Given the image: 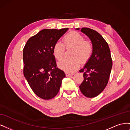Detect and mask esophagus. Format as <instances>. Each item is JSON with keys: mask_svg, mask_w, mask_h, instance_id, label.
I'll use <instances>...</instances> for the list:
<instances>
[{"mask_svg": "<svg viewBox=\"0 0 130 130\" xmlns=\"http://www.w3.org/2000/svg\"><path fill=\"white\" fill-rule=\"evenodd\" d=\"M66 75L67 76H70L72 75H73L74 74H71V73H66Z\"/></svg>", "mask_w": 130, "mask_h": 130, "instance_id": "1", "label": "esophagus"}]
</instances>
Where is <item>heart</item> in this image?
<instances>
[{"instance_id": "b5f03b06", "label": "heart", "mask_w": 130, "mask_h": 130, "mask_svg": "<svg viewBox=\"0 0 130 130\" xmlns=\"http://www.w3.org/2000/svg\"><path fill=\"white\" fill-rule=\"evenodd\" d=\"M64 42L66 46L74 48L72 57L73 58L64 59L58 63L60 69L67 73H73L79 67L80 61H87L91 56L93 50L92 43L85 40V37L77 32H72L64 36ZM65 46L61 41L55 43L53 48L54 55L57 60H61L64 56ZM79 58V59L77 58Z\"/></svg>"}]
</instances>
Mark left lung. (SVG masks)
<instances>
[{
  "mask_svg": "<svg viewBox=\"0 0 130 130\" xmlns=\"http://www.w3.org/2000/svg\"><path fill=\"white\" fill-rule=\"evenodd\" d=\"M81 31L90 39L93 50L91 56L80 70V72L84 73V79L79 87L85 96L94 98L99 95L107 85L112 67L111 52L107 43L97 31L87 27H83Z\"/></svg>",
  "mask_w": 130,
  "mask_h": 130,
  "instance_id": "1",
  "label": "left lung"
}]
</instances>
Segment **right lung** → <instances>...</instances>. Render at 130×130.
<instances>
[{"instance_id": "obj_1", "label": "right lung", "mask_w": 130, "mask_h": 130, "mask_svg": "<svg viewBox=\"0 0 130 130\" xmlns=\"http://www.w3.org/2000/svg\"><path fill=\"white\" fill-rule=\"evenodd\" d=\"M68 30L43 29L30 38L23 49L24 77L33 92L43 99L55 96L66 77L56 67L53 48Z\"/></svg>"}]
</instances>
